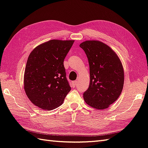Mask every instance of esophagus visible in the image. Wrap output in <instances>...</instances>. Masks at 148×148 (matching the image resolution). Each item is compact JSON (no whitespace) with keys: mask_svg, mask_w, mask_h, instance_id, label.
<instances>
[{"mask_svg":"<svg viewBox=\"0 0 148 148\" xmlns=\"http://www.w3.org/2000/svg\"><path fill=\"white\" fill-rule=\"evenodd\" d=\"M77 83H78V81L77 80H75L74 81L73 83H72V84H73V86H75L77 85Z\"/></svg>","mask_w":148,"mask_h":148,"instance_id":"1","label":"esophagus"}]
</instances>
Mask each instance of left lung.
Instances as JSON below:
<instances>
[{
	"label": "left lung",
	"instance_id": "left-lung-1",
	"mask_svg": "<svg viewBox=\"0 0 148 148\" xmlns=\"http://www.w3.org/2000/svg\"><path fill=\"white\" fill-rule=\"evenodd\" d=\"M80 47L87 56L90 67V80L84 93L85 102L94 109H106L119 98L123 89L121 61L110 47L100 41H85Z\"/></svg>",
	"mask_w": 148,
	"mask_h": 148
}]
</instances>
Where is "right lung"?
Masks as SVG:
<instances>
[{
  "instance_id": "add662e5",
  "label": "right lung",
  "mask_w": 148,
  "mask_h": 148,
  "mask_svg": "<svg viewBox=\"0 0 148 148\" xmlns=\"http://www.w3.org/2000/svg\"><path fill=\"white\" fill-rule=\"evenodd\" d=\"M74 41L49 40L36 47L28 57L24 88L31 102L42 109L58 107L71 90L63 62Z\"/></svg>"
}]
</instances>
